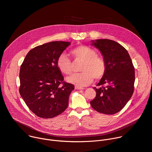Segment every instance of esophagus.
Here are the masks:
<instances>
[{"instance_id":"1","label":"esophagus","mask_w":152,"mask_h":152,"mask_svg":"<svg viewBox=\"0 0 152 152\" xmlns=\"http://www.w3.org/2000/svg\"><path fill=\"white\" fill-rule=\"evenodd\" d=\"M75 88L76 90H83V87H81V86H75Z\"/></svg>"}]
</instances>
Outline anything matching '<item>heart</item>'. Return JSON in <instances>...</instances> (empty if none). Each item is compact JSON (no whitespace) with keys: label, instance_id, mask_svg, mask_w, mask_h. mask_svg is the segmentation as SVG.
<instances>
[{"label":"heart","instance_id":"b5f03b06","mask_svg":"<svg viewBox=\"0 0 152 152\" xmlns=\"http://www.w3.org/2000/svg\"><path fill=\"white\" fill-rule=\"evenodd\" d=\"M75 60L82 61V72L76 73L67 78V80L79 86H84L91 83L94 79L102 78L106 72V63L104 59L97 56V52L90 47L80 45L72 50ZM57 67L60 72L70 75L73 73L72 62L67 55L62 53L56 61Z\"/></svg>","mask_w":152,"mask_h":152}]
</instances>
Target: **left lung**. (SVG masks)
Wrapping results in <instances>:
<instances>
[{
	"mask_svg": "<svg viewBox=\"0 0 152 152\" xmlns=\"http://www.w3.org/2000/svg\"><path fill=\"white\" fill-rule=\"evenodd\" d=\"M91 42L103 56L106 72L97 85L100 87L93 88L96 96L90 104L100 113L114 114L123 109L133 94L134 67L127 50L117 42L108 39Z\"/></svg>",
	"mask_w": 152,
	"mask_h": 152,
	"instance_id": "left-lung-1",
	"label": "left lung"
}]
</instances>
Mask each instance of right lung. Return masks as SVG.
Wrapping results in <instances>:
<instances>
[{
    "mask_svg": "<svg viewBox=\"0 0 152 152\" xmlns=\"http://www.w3.org/2000/svg\"><path fill=\"white\" fill-rule=\"evenodd\" d=\"M70 42L52 41L35 47L26 55L20 70L19 92L29 110L42 118L55 117L67 109L75 89L64 82L56 61Z\"/></svg>",
    "mask_w": 152,
    "mask_h": 152,
    "instance_id": "add662e5",
    "label": "right lung"
}]
</instances>
